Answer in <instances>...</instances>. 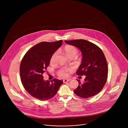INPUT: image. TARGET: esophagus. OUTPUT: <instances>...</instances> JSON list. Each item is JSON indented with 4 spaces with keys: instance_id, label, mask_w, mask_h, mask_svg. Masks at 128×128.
<instances>
[{
    "instance_id": "esophagus-1",
    "label": "esophagus",
    "mask_w": 128,
    "mask_h": 128,
    "mask_svg": "<svg viewBox=\"0 0 128 128\" xmlns=\"http://www.w3.org/2000/svg\"><path fill=\"white\" fill-rule=\"evenodd\" d=\"M70 80V79H64V80H63V82H64V83H66V82H69Z\"/></svg>"
}]
</instances>
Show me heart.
<instances>
[{
    "instance_id": "1",
    "label": "heart",
    "mask_w": 128,
    "mask_h": 128,
    "mask_svg": "<svg viewBox=\"0 0 128 128\" xmlns=\"http://www.w3.org/2000/svg\"><path fill=\"white\" fill-rule=\"evenodd\" d=\"M63 51L65 53V54L70 58L72 57H74L78 53L77 49L74 46L72 45L66 46ZM57 55H58L57 52H56L52 55L50 59V62L51 63H53L56 61V59L57 56ZM70 70V69L69 68H63L58 71V76L60 77H66L68 75L67 72Z\"/></svg>"
}]
</instances>
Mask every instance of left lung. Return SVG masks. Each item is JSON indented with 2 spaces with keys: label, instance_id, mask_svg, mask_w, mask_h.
<instances>
[{
  "label": "left lung",
  "instance_id": "8db88e82",
  "mask_svg": "<svg viewBox=\"0 0 128 128\" xmlns=\"http://www.w3.org/2000/svg\"><path fill=\"white\" fill-rule=\"evenodd\" d=\"M80 50L82 60L76 74L85 75V81L79 85L74 93L78 96L88 98L95 96L104 88L108 78L107 62L102 50L96 45L84 39L64 41Z\"/></svg>",
  "mask_w": 128,
  "mask_h": 128
}]
</instances>
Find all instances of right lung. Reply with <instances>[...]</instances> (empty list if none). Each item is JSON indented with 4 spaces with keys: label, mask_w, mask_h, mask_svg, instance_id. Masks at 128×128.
<instances>
[{
    "label": "right lung",
    "mask_w": 128,
    "mask_h": 128,
    "mask_svg": "<svg viewBox=\"0 0 128 128\" xmlns=\"http://www.w3.org/2000/svg\"><path fill=\"white\" fill-rule=\"evenodd\" d=\"M62 40L42 42L31 48L23 57L20 67L22 84L32 96L41 100L54 97L62 84L55 78L45 81L42 75L50 64L51 57L61 46Z\"/></svg>",
    "instance_id": "obj_1"
}]
</instances>
